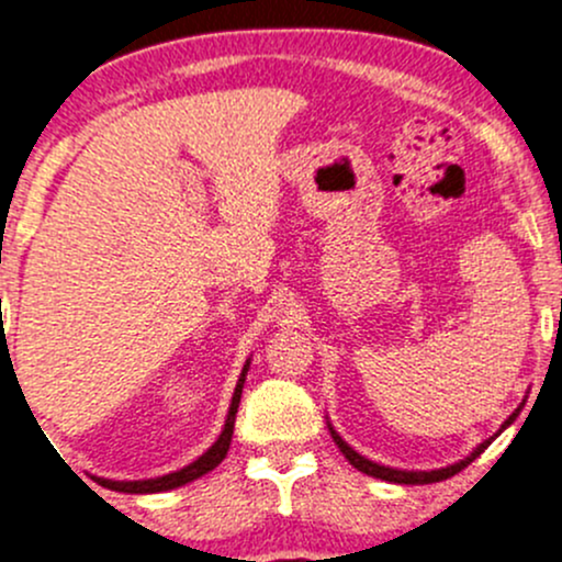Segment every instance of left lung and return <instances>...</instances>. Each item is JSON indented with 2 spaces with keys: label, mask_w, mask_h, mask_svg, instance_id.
Masks as SVG:
<instances>
[{
  "label": "left lung",
  "mask_w": 562,
  "mask_h": 562,
  "mask_svg": "<svg viewBox=\"0 0 562 562\" xmlns=\"http://www.w3.org/2000/svg\"><path fill=\"white\" fill-rule=\"evenodd\" d=\"M522 407H525V402H522V405L517 407V411L512 413V416L506 418V422H503L501 432H503V429H506V427H512L514 422H517V416H519V411H522ZM328 432H331V438H334V443H337V449L342 451L345 459H348V462L353 464L356 470H361V473L372 475V479L391 481V484H435V481L451 479V475L459 473V470H464V468H468V464L473 462V459L479 457L481 451H484L486 446H490L492 440L497 438V435H501V432H497V435H492L490 440H484V443H479V446H475V449L470 451L468 457H464V459H459V462H454V464H446V468H438V470H400V468H389V464H378V462H372V459L361 457L359 451H353V449H350L348 443H345L342 438H339V435H337V429H334L331 424H328Z\"/></svg>",
  "instance_id": "8db88e82"
}]
</instances>
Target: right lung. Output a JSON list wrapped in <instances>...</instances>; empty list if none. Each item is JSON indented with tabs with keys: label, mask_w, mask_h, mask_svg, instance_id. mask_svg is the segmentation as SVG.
Returning a JSON list of instances; mask_svg holds the SVG:
<instances>
[{
	"label": "right lung",
	"mask_w": 562,
	"mask_h": 562,
	"mask_svg": "<svg viewBox=\"0 0 562 562\" xmlns=\"http://www.w3.org/2000/svg\"><path fill=\"white\" fill-rule=\"evenodd\" d=\"M247 372H249V359L245 361V367H241L239 383H236L234 396H231V407H228V416H225L223 432H220V438L214 440L212 449L203 451L195 462H190L187 468H181V470H173V473H168V475H157V479H140V481H113V479H98V475H94V479H98V484L105 486V490H113V492H127V495H151V492H168V490H176V486L190 484V481L201 479V475H206L209 470L217 468L231 449L236 411H239L241 389H245Z\"/></svg>",
	"instance_id": "add662e5"
}]
</instances>
